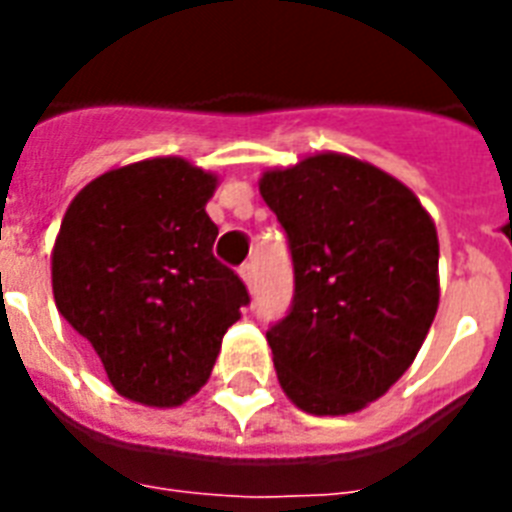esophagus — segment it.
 <instances>
[{
    "label": "esophagus",
    "instance_id": "34e87169",
    "mask_svg": "<svg viewBox=\"0 0 512 512\" xmlns=\"http://www.w3.org/2000/svg\"><path fill=\"white\" fill-rule=\"evenodd\" d=\"M239 276H241V281L247 284V289H252V284H255V265H252V263L241 265Z\"/></svg>",
    "mask_w": 512,
    "mask_h": 512
}]
</instances>
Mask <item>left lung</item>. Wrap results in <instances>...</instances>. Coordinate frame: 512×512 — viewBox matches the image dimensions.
Listing matches in <instances>:
<instances>
[{
  "instance_id": "8db88e82",
  "label": "left lung",
  "mask_w": 512,
  "mask_h": 512,
  "mask_svg": "<svg viewBox=\"0 0 512 512\" xmlns=\"http://www.w3.org/2000/svg\"><path fill=\"white\" fill-rule=\"evenodd\" d=\"M260 196L295 263L292 311L268 329L281 390L308 414L361 412L436 319V223L401 180L335 151L263 172Z\"/></svg>"
}]
</instances>
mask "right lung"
Here are the masks:
<instances>
[{
  "label": "right lung",
  "mask_w": 512,
  "mask_h": 512,
  "mask_svg": "<svg viewBox=\"0 0 512 512\" xmlns=\"http://www.w3.org/2000/svg\"><path fill=\"white\" fill-rule=\"evenodd\" d=\"M180 156L103 172L68 204L52 247L60 316L90 342L119 396L170 409L209 380L220 342L249 303L217 263V188Z\"/></svg>",
  "instance_id": "right-lung-1"
}]
</instances>
